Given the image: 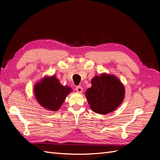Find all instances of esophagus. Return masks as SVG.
I'll use <instances>...</instances> for the list:
<instances>
[{"label": "esophagus", "instance_id": "1", "mask_svg": "<svg viewBox=\"0 0 160 160\" xmlns=\"http://www.w3.org/2000/svg\"><path fill=\"white\" fill-rule=\"evenodd\" d=\"M75 90H76V91L77 92V93H81V92L83 91V88H82L81 86H77V87H76Z\"/></svg>", "mask_w": 160, "mask_h": 160}]
</instances>
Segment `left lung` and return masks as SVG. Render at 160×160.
<instances>
[{
	"label": "left lung",
	"instance_id": "left-lung-1",
	"mask_svg": "<svg viewBox=\"0 0 160 160\" xmlns=\"http://www.w3.org/2000/svg\"><path fill=\"white\" fill-rule=\"evenodd\" d=\"M85 96L92 111L106 115L122 104L125 88L118 77L104 72L91 79V87L85 91Z\"/></svg>",
	"mask_w": 160,
	"mask_h": 160
}]
</instances>
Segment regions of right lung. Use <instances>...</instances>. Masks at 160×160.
Here are the masks:
<instances>
[{
  "mask_svg": "<svg viewBox=\"0 0 160 160\" xmlns=\"http://www.w3.org/2000/svg\"><path fill=\"white\" fill-rule=\"evenodd\" d=\"M71 91L69 86L61 85L54 75L44 77L34 85V94L37 102L51 111L59 110Z\"/></svg>",
  "mask_w": 160,
  "mask_h": 160,
  "instance_id": "right-lung-1",
  "label": "right lung"
}]
</instances>
